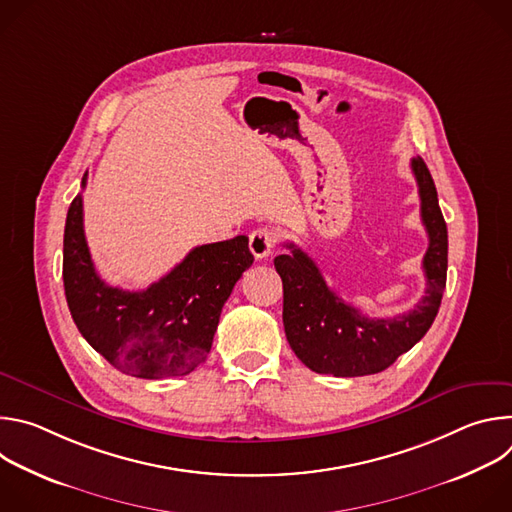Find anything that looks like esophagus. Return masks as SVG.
I'll return each instance as SVG.
<instances>
[{
  "mask_svg": "<svg viewBox=\"0 0 512 512\" xmlns=\"http://www.w3.org/2000/svg\"><path fill=\"white\" fill-rule=\"evenodd\" d=\"M277 245V233L273 229H255L249 237V249L255 259H265Z\"/></svg>",
  "mask_w": 512,
  "mask_h": 512,
  "instance_id": "esophagus-1",
  "label": "esophagus"
}]
</instances>
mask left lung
Masks as SVG:
<instances>
[{
	"label": "left lung",
	"mask_w": 512,
	"mask_h": 512,
	"mask_svg": "<svg viewBox=\"0 0 512 512\" xmlns=\"http://www.w3.org/2000/svg\"><path fill=\"white\" fill-rule=\"evenodd\" d=\"M421 200V221L429 237L423 257L425 294L393 318H369L344 304L328 287L318 265L294 243L275 257L283 281V328L287 342L308 369L334 377H364L385 369L431 328L448 273V227L437 204L433 178L421 158L411 160Z\"/></svg>",
	"instance_id": "8db88e82"
}]
</instances>
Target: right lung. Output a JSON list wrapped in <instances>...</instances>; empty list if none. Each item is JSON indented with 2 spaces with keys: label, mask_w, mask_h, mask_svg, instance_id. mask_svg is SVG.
<instances>
[{
  "label": "right lung",
  "mask_w": 512,
  "mask_h": 512,
  "mask_svg": "<svg viewBox=\"0 0 512 512\" xmlns=\"http://www.w3.org/2000/svg\"><path fill=\"white\" fill-rule=\"evenodd\" d=\"M251 265L249 239L239 235L192 249L148 289L125 291L107 285L95 271L81 194L66 214L62 279L70 316L83 338L131 377L164 379L192 373L210 352L223 306Z\"/></svg>",
  "instance_id": "right-lung-1"
}]
</instances>
